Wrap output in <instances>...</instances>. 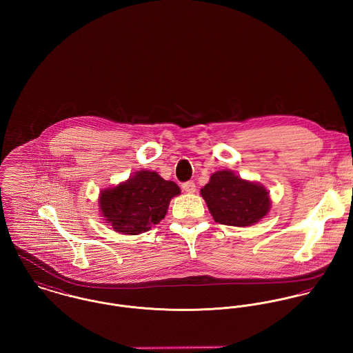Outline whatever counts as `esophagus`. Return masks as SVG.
Returning a JSON list of instances; mask_svg holds the SVG:
<instances>
[{"mask_svg":"<svg viewBox=\"0 0 353 353\" xmlns=\"http://www.w3.org/2000/svg\"><path fill=\"white\" fill-rule=\"evenodd\" d=\"M182 189L186 192V193H194L196 192V183L189 181V182H185L182 183Z\"/></svg>","mask_w":353,"mask_h":353,"instance_id":"obj_1","label":"esophagus"}]
</instances>
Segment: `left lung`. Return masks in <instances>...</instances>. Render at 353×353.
I'll use <instances>...</instances> for the list:
<instances>
[{
	"mask_svg": "<svg viewBox=\"0 0 353 353\" xmlns=\"http://www.w3.org/2000/svg\"><path fill=\"white\" fill-rule=\"evenodd\" d=\"M213 220L234 227H249L263 219L270 209L268 190L255 182L242 179L231 170L212 174L201 189Z\"/></svg>",
	"mask_w": 353,
	"mask_h": 353,
	"instance_id": "8db88e82",
	"label": "left lung"
}]
</instances>
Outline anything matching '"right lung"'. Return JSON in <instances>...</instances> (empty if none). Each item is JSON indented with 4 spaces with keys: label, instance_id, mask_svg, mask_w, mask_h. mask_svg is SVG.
<instances>
[{
    "label": "right lung",
    "instance_id": "obj_1",
    "mask_svg": "<svg viewBox=\"0 0 353 353\" xmlns=\"http://www.w3.org/2000/svg\"><path fill=\"white\" fill-rule=\"evenodd\" d=\"M179 194L175 182L164 181L154 171L141 170L118 186L101 190L99 209L114 231L139 235L159 224L171 199Z\"/></svg>",
    "mask_w": 353,
    "mask_h": 353
}]
</instances>
